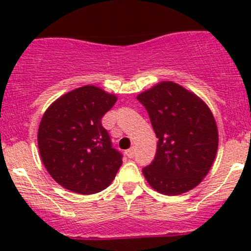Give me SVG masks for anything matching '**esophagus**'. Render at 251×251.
Segmentation results:
<instances>
[{"mask_svg": "<svg viewBox=\"0 0 251 251\" xmlns=\"http://www.w3.org/2000/svg\"><path fill=\"white\" fill-rule=\"evenodd\" d=\"M135 153H136L135 148H130L128 151H126V155H127L130 159H132L133 156H135Z\"/></svg>", "mask_w": 251, "mask_h": 251, "instance_id": "1", "label": "esophagus"}]
</instances>
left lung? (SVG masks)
Returning a JSON list of instances; mask_svg holds the SVG:
<instances>
[{
  "label": "left lung",
  "mask_w": 251,
  "mask_h": 251,
  "mask_svg": "<svg viewBox=\"0 0 251 251\" xmlns=\"http://www.w3.org/2000/svg\"><path fill=\"white\" fill-rule=\"evenodd\" d=\"M158 138L153 161L142 169L159 193L177 196L194 188L215 160L219 135L215 119L201 98L170 81L141 93Z\"/></svg>",
  "instance_id": "8db88e82"
}]
</instances>
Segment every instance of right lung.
I'll list each match as a JSON object with an SVG mask.
<instances>
[{
	"label": "right lung",
	"mask_w": 251,
	"mask_h": 251,
	"mask_svg": "<svg viewBox=\"0 0 251 251\" xmlns=\"http://www.w3.org/2000/svg\"><path fill=\"white\" fill-rule=\"evenodd\" d=\"M116 97L83 86L58 98L44 114L37 142L45 168L57 183L78 194L107 188L123 164L102 118Z\"/></svg>",
	"instance_id": "1"
}]
</instances>
